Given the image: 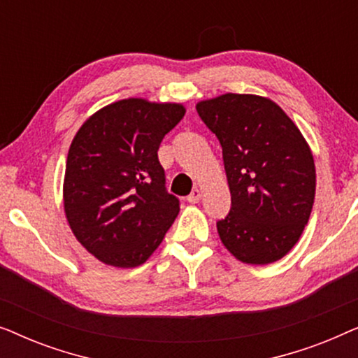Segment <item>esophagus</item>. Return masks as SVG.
Segmentation results:
<instances>
[{
  "label": "esophagus",
  "instance_id": "esophagus-1",
  "mask_svg": "<svg viewBox=\"0 0 358 358\" xmlns=\"http://www.w3.org/2000/svg\"><path fill=\"white\" fill-rule=\"evenodd\" d=\"M200 199H202V192H200L199 189H194L192 192H190L189 197H187V202L189 203H197Z\"/></svg>",
  "mask_w": 358,
  "mask_h": 358
}]
</instances>
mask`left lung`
<instances>
[{
  "label": "left lung",
  "mask_w": 358,
  "mask_h": 358,
  "mask_svg": "<svg viewBox=\"0 0 358 358\" xmlns=\"http://www.w3.org/2000/svg\"><path fill=\"white\" fill-rule=\"evenodd\" d=\"M195 107L223 148L231 192V210L217 222L223 246L244 264L278 261L298 243L315 202L310 145L268 97L227 92Z\"/></svg>",
  "instance_id": "left-lung-1"
}]
</instances>
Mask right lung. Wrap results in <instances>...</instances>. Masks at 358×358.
<instances>
[{"mask_svg":"<svg viewBox=\"0 0 358 358\" xmlns=\"http://www.w3.org/2000/svg\"><path fill=\"white\" fill-rule=\"evenodd\" d=\"M184 114L178 102L129 97L94 112L76 131L63 207L75 238L106 266H141L178 217L158 150Z\"/></svg>","mask_w":358,"mask_h":358,"instance_id":"add662e5","label":"right lung"}]
</instances>
